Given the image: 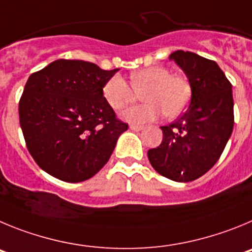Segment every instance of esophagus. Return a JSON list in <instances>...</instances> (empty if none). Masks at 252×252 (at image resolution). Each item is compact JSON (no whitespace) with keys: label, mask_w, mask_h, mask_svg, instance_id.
<instances>
[{"label":"esophagus","mask_w":252,"mask_h":252,"mask_svg":"<svg viewBox=\"0 0 252 252\" xmlns=\"http://www.w3.org/2000/svg\"><path fill=\"white\" fill-rule=\"evenodd\" d=\"M129 128H130L131 130L139 131V130H142V129L144 128V126H137V124H130V126H129Z\"/></svg>","instance_id":"1"}]
</instances>
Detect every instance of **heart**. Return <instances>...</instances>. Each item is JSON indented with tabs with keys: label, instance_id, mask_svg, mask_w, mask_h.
Here are the masks:
<instances>
[{
	"label": "heart",
	"instance_id": "obj_1",
	"mask_svg": "<svg viewBox=\"0 0 252 252\" xmlns=\"http://www.w3.org/2000/svg\"><path fill=\"white\" fill-rule=\"evenodd\" d=\"M146 103L131 106L122 114L123 119L133 124L156 121L162 112L165 118L173 119L186 109L191 88L185 78L172 75L163 66H151L130 74V85L121 75H114L104 84L103 96L114 110H122L134 103L138 94Z\"/></svg>",
	"mask_w": 252,
	"mask_h": 252
}]
</instances>
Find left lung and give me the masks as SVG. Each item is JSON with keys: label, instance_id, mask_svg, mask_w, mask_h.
Segmentation results:
<instances>
[{"label": "left lung", "instance_id": "left-lung-1", "mask_svg": "<svg viewBox=\"0 0 252 252\" xmlns=\"http://www.w3.org/2000/svg\"><path fill=\"white\" fill-rule=\"evenodd\" d=\"M187 75L191 104L174 123L160 126L163 140L149 149L152 167L176 182H191L221 157L233 128L232 85L216 61L177 50L169 55Z\"/></svg>", "mask_w": 252, "mask_h": 252}]
</instances>
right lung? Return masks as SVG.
<instances>
[{"mask_svg": "<svg viewBox=\"0 0 252 252\" xmlns=\"http://www.w3.org/2000/svg\"><path fill=\"white\" fill-rule=\"evenodd\" d=\"M118 70L60 59L31 74L20 99V126L27 149L46 173L83 182L109 160L128 129L103 96L104 84Z\"/></svg>", "mask_w": 252, "mask_h": 252, "instance_id": "right-lung-1", "label": "right lung"}]
</instances>
